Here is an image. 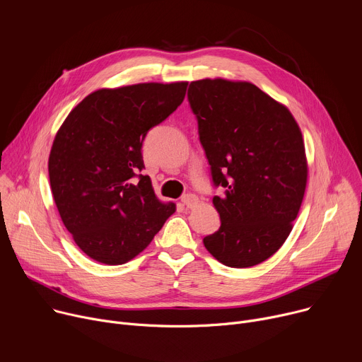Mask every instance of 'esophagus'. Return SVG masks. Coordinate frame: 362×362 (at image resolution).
<instances>
[{
    "label": "esophagus",
    "mask_w": 362,
    "mask_h": 362,
    "mask_svg": "<svg viewBox=\"0 0 362 362\" xmlns=\"http://www.w3.org/2000/svg\"><path fill=\"white\" fill-rule=\"evenodd\" d=\"M182 203L186 206V208L189 209V208H193V204H196V202H197V197L194 196V194H192V193H187V194H185V196H182Z\"/></svg>",
    "instance_id": "34e87169"
}]
</instances>
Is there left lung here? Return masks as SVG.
<instances>
[{"mask_svg":"<svg viewBox=\"0 0 362 362\" xmlns=\"http://www.w3.org/2000/svg\"><path fill=\"white\" fill-rule=\"evenodd\" d=\"M187 100L211 165L221 228L204 247L230 268L267 261L286 240L306 187L302 133L291 112L246 81H192Z\"/></svg>","mask_w":362,"mask_h":362,"instance_id":"1","label":"left lung"}]
</instances>
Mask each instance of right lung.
I'll return each instance as SVG.
<instances>
[{"label": "right lung", "instance_id": "right-lung-1", "mask_svg": "<svg viewBox=\"0 0 362 362\" xmlns=\"http://www.w3.org/2000/svg\"><path fill=\"white\" fill-rule=\"evenodd\" d=\"M186 81L101 88L70 112L48 159L51 192L77 246L91 259L122 265L151 242L175 203H162L144 169L147 132L166 120Z\"/></svg>", "mask_w": 362, "mask_h": 362}]
</instances>
